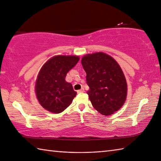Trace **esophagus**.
I'll use <instances>...</instances> for the list:
<instances>
[{"label":"esophagus","instance_id":"esophagus-1","mask_svg":"<svg viewBox=\"0 0 161 161\" xmlns=\"http://www.w3.org/2000/svg\"><path fill=\"white\" fill-rule=\"evenodd\" d=\"M83 92H84V88H81L80 90H78L77 91V93H83Z\"/></svg>","mask_w":161,"mask_h":161}]
</instances>
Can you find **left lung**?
Wrapping results in <instances>:
<instances>
[{
	"mask_svg": "<svg viewBox=\"0 0 161 161\" xmlns=\"http://www.w3.org/2000/svg\"><path fill=\"white\" fill-rule=\"evenodd\" d=\"M81 63L90 88L87 93L94 108L103 115L119 110L127 96V83L118 63L100 52L83 56Z\"/></svg>",
	"mask_w": 161,
	"mask_h": 161,
	"instance_id": "obj_1",
	"label": "left lung"
}]
</instances>
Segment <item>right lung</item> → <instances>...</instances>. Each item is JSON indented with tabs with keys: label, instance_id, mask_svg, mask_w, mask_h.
Masks as SVG:
<instances>
[{
	"label": "right lung",
	"instance_id": "right-lung-1",
	"mask_svg": "<svg viewBox=\"0 0 161 161\" xmlns=\"http://www.w3.org/2000/svg\"><path fill=\"white\" fill-rule=\"evenodd\" d=\"M78 60V56H57L48 60L42 67L36 80V93L45 109L60 113L69 106L77 93L65 78Z\"/></svg>",
	"mask_w": 161,
	"mask_h": 161
}]
</instances>
